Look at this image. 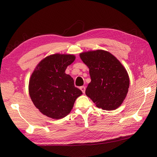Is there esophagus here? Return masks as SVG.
<instances>
[{
	"label": "esophagus",
	"instance_id": "1",
	"mask_svg": "<svg viewBox=\"0 0 157 157\" xmlns=\"http://www.w3.org/2000/svg\"><path fill=\"white\" fill-rule=\"evenodd\" d=\"M80 90H81L82 92L83 93H85L86 87H85V86H81V87H80Z\"/></svg>",
	"mask_w": 157,
	"mask_h": 157
}]
</instances>
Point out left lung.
Masks as SVG:
<instances>
[{"instance_id": "obj_1", "label": "left lung", "mask_w": 157, "mask_h": 157, "mask_svg": "<svg viewBox=\"0 0 157 157\" xmlns=\"http://www.w3.org/2000/svg\"><path fill=\"white\" fill-rule=\"evenodd\" d=\"M79 56L88 67L91 78L86 94L98 108L106 111L118 108L129 86L124 67L112 54L102 50L82 52Z\"/></svg>"}]
</instances>
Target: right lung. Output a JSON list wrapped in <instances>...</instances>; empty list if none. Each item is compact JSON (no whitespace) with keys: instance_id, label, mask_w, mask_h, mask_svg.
I'll use <instances>...</instances> for the list:
<instances>
[{"instance_id":"add662e5","label":"right lung","mask_w":157,"mask_h":157,"mask_svg":"<svg viewBox=\"0 0 157 157\" xmlns=\"http://www.w3.org/2000/svg\"><path fill=\"white\" fill-rule=\"evenodd\" d=\"M75 59L72 55H50L40 62L31 75L29 96L36 107L48 117H65L82 94L73 79L65 73Z\"/></svg>"}]
</instances>
